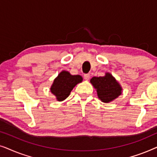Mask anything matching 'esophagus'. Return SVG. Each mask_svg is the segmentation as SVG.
I'll list each match as a JSON object with an SVG mask.
<instances>
[{"label":"esophagus","mask_w":157,"mask_h":157,"mask_svg":"<svg viewBox=\"0 0 157 157\" xmlns=\"http://www.w3.org/2000/svg\"><path fill=\"white\" fill-rule=\"evenodd\" d=\"M83 77H84L85 80H89L90 78V74H86L83 75Z\"/></svg>","instance_id":"1"}]
</instances>
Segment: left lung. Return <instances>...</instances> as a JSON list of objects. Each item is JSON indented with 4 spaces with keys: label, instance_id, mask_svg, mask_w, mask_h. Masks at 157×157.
<instances>
[{
    "label": "left lung",
    "instance_id": "left-lung-1",
    "mask_svg": "<svg viewBox=\"0 0 157 157\" xmlns=\"http://www.w3.org/2000/svg\"><path fill=\"white\" fill-rule=\"evenodd\" d=\"M90 82L96 89L98 97L102 102L112 101L121 94V85L109 73H106L104 76H94Z\"/></svg>",
    "mask_w": 157,
    "mask_h": 157
}]
</instances>
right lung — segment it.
Masks as SVG:
<instances>
[{
	"instance_id": "1",
	"label": "right lung",
	"mask_w": 157,
	"mask_h": 157,
	"mask_svg": "<svg viewBox=\"0 0 157 157\" xmlns=\"http://www.w3.org/2000/svg\"><path fill=\"white\" fill-rule=\"evenodd\" d=\"M82 81L83 78L80 75H71L68 71H63L53 81L51 92L56 97L57 101H62L70 95L75 86Z\"/></svg>"
}]
</instances>
